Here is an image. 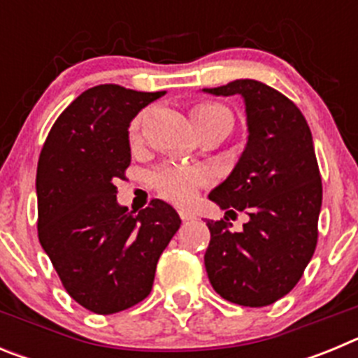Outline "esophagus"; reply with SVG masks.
<instances>
[{
    "label": "esophagus",
    "mask_w": 358,
    "mask_h": 358,
    "mask_svg": "<svg viewBox=\"0 0 358 358\" xmlns=\"http://www.w3.org/2000/svg\"><path fill=\"white\" fill-rule=\"evenodd\" d=\"M179 217H181L182 222H189V220H195V215L192 213V211H186V210L179 211Z\"/></svg>",
    "instance_id": "34e87169"
}]
</instances>
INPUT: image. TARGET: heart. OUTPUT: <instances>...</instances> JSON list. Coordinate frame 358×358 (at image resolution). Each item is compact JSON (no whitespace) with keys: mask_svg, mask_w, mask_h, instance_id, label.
<instances>
[{"mask_svg":"<svg viewBox=\"0 0 358 358\" xmlns=\"http://www.w3.org/2000/svg\"><path fill=\"white\" fill-rule=\"evenodd\" d=\"M192 118L195 125H227L233 127V115L220 103L201 102L192 110ZM140 129V120H136L131 127V136L136 138ZM208 181V176L201 170L181 169V166H169L161 170L154 177L156 188L161 195L173 202L188 201L189 195L199 185Z\"/></svg>","mask_w":358,"mask_h":358,"instance_id":"b5f03b06","label":"heart"}]
</instances>
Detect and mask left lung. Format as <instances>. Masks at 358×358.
I'll list each match as a JSON object with an SVG mask.
<instances>
[{
  "instance_id": "obj_1",
  "label": "left lung",
  "mask_w": 358,
  "mask_h": 358,
  "mask_svg": "<svg viewBox=\"0 0 358 358\" xmlns=\"http://www.w3.org/2000/svg\"><path fill=\"white\" fill-rule=\"evenodd\" d=\"M240 94L248 115V145L210 199L226 213L249 215L240 233L229 218L208 220L204 265L215 292L242 306H267L301 280L317 245L322 185L308 123L292 100L267 84L240 78L202 90Z\"/></svg>"
}]
</instances>
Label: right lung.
I'll return each instance as SVG.
<instances>
[{
  "label": "right lung",
  "mask_w": 358,
  "mask_h": 358,
  "mask_svg": "<svg viewBox=\"0 0 358 358\" xmlns=\"http://www.w3.org/2000/svg\"><path fill=\"white\" fill-rule=\"evenodd\" d=\"M164 91L94 85L62 110L37 163V233L66 292L94 314L150 294L161 252L181 218L154 199L136 215L116 201L131 164L129 125Z\"/></svg>",
  "instance_id": "right-lung-1"
}]
</instances>
